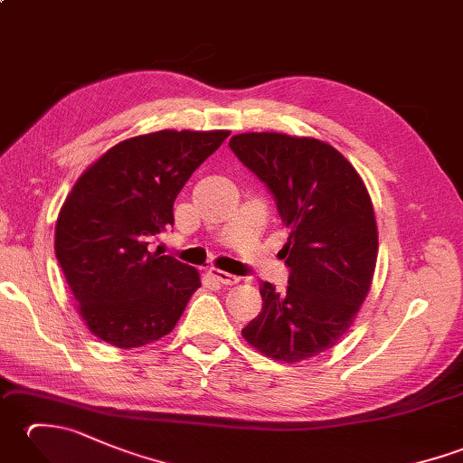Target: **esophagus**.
<instances>
[{"label":"esophagus","mask_w":463,"mask_h":463,"mask_svg":"<svg viewBox=\"0 0 463 463\" xmlns=\"http://www.w3.org/2000/svg\"><path fill=\"white\" fill-rule=\"evenodd\" d=\"M206 274H209V279H213L214 282H219V284H237L239 282V277H234V274H229V272L213 269V267L206 270Z\"/></svg>","instance_id":"34e87169"}]
</instances>
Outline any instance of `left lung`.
<instances>
[{"mask_svg": "<svg viewBox=\"0 0 463 463\" xmlns=\"http://www.w3.org/2000/svg\"><path fill=\"white\" fill-rule=\"evenodd\" d=\"M229 145L269 186L290 231L280 250L287 292L260 284L262 308L242 338L272 360H310L336 346L370 292L378 226L368 189L346 156L314 137L241 133Z\"/></svg>", "mask_w": 463, "mask_h": 463, "instance_id": "left-lung-1", "label": "left lung"}]
</instances>
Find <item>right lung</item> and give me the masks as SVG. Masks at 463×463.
<instances>
[{
  "mask_svg": "<svg viewBox=\"0 0 463 463\" xmlns=\"http://www.w3.org/2000/svg\"><path fill=\"white\" fill-rule=\"evenodd\" d=\"M231 131H155L111 146L77 179L55 222V257L93 336L139 348L166 336L201 274L151 252L184 183Z\"/></svg>",
  "mask_w": 463,
  "mask_h": 463,
  "instance_id": "obj_1",
  "label": "right lung"
}]
</instances>
